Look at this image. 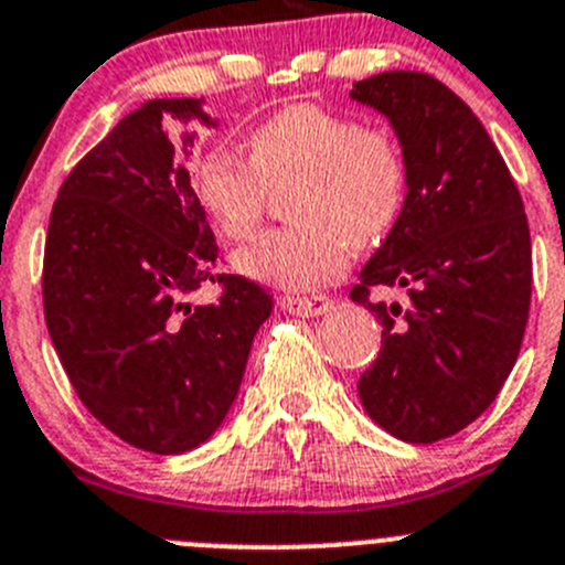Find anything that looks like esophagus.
<instances>
[{
  "label": "esophagus",
  "mask_w": 565,
  "mask_h": 565,
  "mask_svg": "<svg viewBox=\"0 0 565 565\" xmlns=\"http://www.w3.org/2000/svg\"><path fill=\"white\" fill-rule=\"evenodd\" d=\"M281 307L289 315H298V318H320L331 309V300L326 295H315V298H295V295H284Z\"/></svg>",
  "instance_id": "obj_1"
}]
</instances>
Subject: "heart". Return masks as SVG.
<instances>
[{
    "label": "heart",
    "mask_w": 565,
    "mask_h": 565,
    "mask_svg": "<svg viewBox=\"0 0 565 565\" xmlns=\"http://www.w3.org/2000/svg\"><path fill=\"white\" fill-rule=\"evenodd\" d=\"M295 178L300 225L262 234L236 253L234 267L250 281L309 292L345 273L354 245L393 228L407 200V161L387 130L295 103L247 130V158L211 147L189 172L200 209L228 239H247L265 214L267 186Z\"/></svg>",
    "instance_id": "b5f03b06"
}]
</instances>
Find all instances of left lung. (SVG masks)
I'll return each instance as SVG.
<instances>
[{"label": "left lung", "instance_id": "left-lung-1", "mask_svg": "<svg viewBox=\"0 0 565 565\" xmlns=\"http://www.w3.org/2000/svg\"><path fill=\"white\" fill-rule=\"evenodd\" d=\"M351 99L379 110L407 161L404 209L351 300L382 323L360 379L365 413L398 440L457 435L497 402L524 340L532 247L524 203L473 110L424 72H382ZM404 288L407 305L371 301Z\"/></svg>", "mask_w": 565, "mask_h": 565}]
</instances>
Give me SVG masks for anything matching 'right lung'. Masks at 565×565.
Instances as JSON below:
<instances>
[{
	"label": "right lung",
	"mask_w": 565,
	"mask_h": 565,
	"mask_svg": "<svg viewBox=\"0 0 565 565\" xmlns=\"http://www.w3.org/2000/svg\"><path fill=\"white\" fill-rule=\"evenodd\" d=\"M203 99H150L68 172L44 250V315L88 413L136 449L183 455L209 440L239 395L267 289L217 276V242L183 161ZM220 280L224 298L188 295Z\"/></svg>",
	"instance_id": "right-lung-1"
}]
</instances>
